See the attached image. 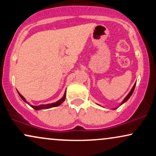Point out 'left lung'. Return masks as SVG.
Returning a JSON list of instances; mask_svg holds the SVG:
<instances>
[{"label": "left lung", "mask_w": 156, "mask_h": 156, "mask_svg": "<svg viewBox=\"0 0 156 156\" xmlns=\"http://www.w3.org/2000/svg\"><path fill=\"white\" fill-rule=\"evenodd\" d=\"M135 87H136V83L134 84V86L133 87V88H132L131 90H130V92H129V94H128V95H127L126 97H125V99L123 100V101H122V102L121 105H122V104H123V103H125V102H126L127 101H128V100L129 99V98H130V96H131V95H132V94H133V91H134V89H135Z\"/></svg>", "instance_id": "1"}]
</instances>
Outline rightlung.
<instances>
[{
  "label": "right lung",
  "instance_id": "add662e5",
  "mask_svg": "<svg viewBox=\"0 0 156 156\" xmlns=\"http://www.w3.org/2000/svg\"><path fill=\"white\" fill-rule=\"evenodd\" d=\"M18 94H19V95L20 96V98L23 99V101H24L25 102H26V103H27V101H26V99H25V98H23V97L21 95V94H20L19 92H18ZM65 98H66V94H65V93H64L63 98H62L61 100H59V101H58L55 102V103H51V104H50V103H49V104L39 105H37V106H34V105H31V106L34 109H35V110H39V109H43V108H52V107H55V106H58V105H60L64 101Z\"/></svg>",
  "mask_w": 156,
  "mask_h": 156
}]
</instances>
